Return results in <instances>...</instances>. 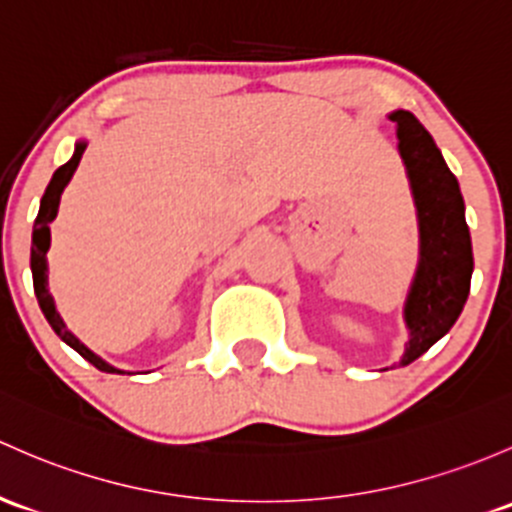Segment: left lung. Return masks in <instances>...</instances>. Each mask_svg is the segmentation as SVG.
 Instances as JSON below:
<instances>
[{
	"label": "left lung",
	"instance_id": "8db88e82",
	"mask_svg": "<svg viewBox=\"0 0 512 512\" xmlns=\"http://www.w3.org/2000/svg\"><path fill=\"white\" fill-rule=\"evenodd\" d=\"M390 120L397 122L422 240V260L405 306L410 343L402 365H407L427 353L459 319L469 299L473 252L459 181L446 166L432 134L412 112H392Z\"/></svg>",
	"mask_w": 512,
	"mask_h": 512
}]
</instances>
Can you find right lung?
<instances>
[{
  "mask_svg": "<svg viewBox=\"0 0 512 512\" xmlns=\"http://www.w3.org/2000/svg\"><path fill=\"white\" fill-rule=\"evenodd\" d=\"M83 152H85V144H78L75 147V154L73 159L68 161V164H63L61 169L53 174L51 184H48L46 193H43L41 198V208H39V215H36V223H34V240H31V272H34V292H36V299H39V306L43 311V316L48 319V324H51L53 331L58 333V336L63 338V341L68 343V346L75 348L80 355H83L88 363H93L95 368L102 370V373H122V370L112 368V365H107L105 360L98 358L93 351H90L88 346H83V343L78 341V338L73 336L71 331H68L66 324H63L61 314L56 311V304H53V297L48 294V265H46V252L48 247H51V220L58 215V203H61V193L63 188L68 186V181H71L73 171L78 169L80 159H83Z\"/></svg>",
  "mask_w": 512,
  "mask_h": 512,
  "instance_id": "right-lung-1",
  "label": "right lung"
}]
</instances>
